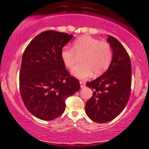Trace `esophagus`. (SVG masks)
Listing matches in <instances>:
<instances>
[{"label":"esophagus","instance_id":"34e87169","mask_svg":"<svg viewBox=\"0 0 149 149\" xmlns=\"http://www.w3.org/2000/svg\"><path fill=\"white\" fill-rule=\"evenodd\" d=\"M80 88H84L85 85V83L84 81H80Z\"/></svg>","mask_w":149,"mask_h":149}]
</instances>
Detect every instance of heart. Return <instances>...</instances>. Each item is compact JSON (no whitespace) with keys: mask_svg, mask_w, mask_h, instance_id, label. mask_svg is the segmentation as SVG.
<instances>
[{"mask_svg":"<svg viewBox=\"0 0 149 149\" xmlns=\"http://www.w3.org/2000/svg\"><path fill=\"white\" fill-rule=\"evenodd\" d=\"M60 56L68 69H72L80 57L81 64L73 68L71 73L76 78L85 79L92 73L99 76L107 71L112 61L113 51L109 42L85 35L73 42V48L63 47Z\"/></svg>","mask_w":149,"mask_h":149,"instance_id":"1","label":"heart"}]
</instances>
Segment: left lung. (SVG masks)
I'll use <instances>...</instances> for the list:
<instances>
[{
    "instance_id": "left-lung-1",
    "label": "left lung",
    "mask_w": 149,
    "mask_h": 149,
    "mask_svg": "<svg viewBox=\"0 0 149 149\" xmlns=\"http://www.w3.org/2000/svg\"><path fill=\"white\" fill-rule=\"evenodd\" d=\"M107 41L113 50L109 69L86 83L93 95L85 104V112L92 120L100 123L112 120L123 111L131 91L132 66L128 53L116 38L109 36Z\"/></svg>"
}]
</instances>
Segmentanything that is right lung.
<instances>
[{"label":"right lung","instance_id":"right-lung-1","mask_svg":"<svg viewBox=\"0 0 149 149\" xmlns=\"http://www.w3.org/2000/svg\"><path fill=\"white\" fill-rule=\"evenodd\" d=\"M73 37L46 31L34 38L23 53L20 95L29 111L42 120L60 116L66 98L80 88L78 80L69 74L60 56L61 49Z\"/></svg>","mask_w":149,"mask_h":149}]
</instances>
